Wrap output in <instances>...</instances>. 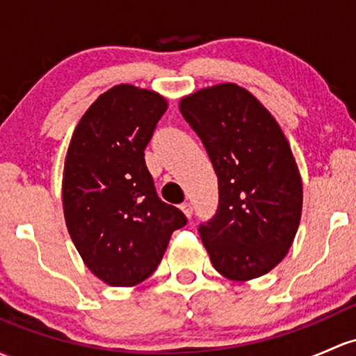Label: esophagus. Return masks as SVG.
Returning <instances> with one entry per match:
<instances>
[{"mask_svg":"<svg viewBox=\"0 0 356 356\" xmlns=\"http://www.w3.org/2000/svg\"><path fill=\"white\" fill-rule=\"evenodd\" d=\"M181 209H182V213L186 215V218H191V216H193V207H191L189 203H182Z\"/></svg>","mask_w":356,"mask_h":356,"instance_id":"34e87169","label":"esophagus"}]
</instances>
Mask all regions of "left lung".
Masks as SVG:
<instances>
[{
	"label": "left lung",
	"instance_id": "left-lung-1",
	"mask_svg": "<svg viewBox=\"0 0 356 356\" xmlns=\"http://www.w3.org/2000/svg\"><path fill=\"white\" fill-rule=\"evenodd\" d=\"M179 109L218 177L215 218L200 225L220 275L247 282L278 266L302 216V177L282 128L249 90L218 83L184 95Z\"/></svg>",
	"mask_w": 356,
	"mask_h": 356
}]
</instances>
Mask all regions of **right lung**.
Listing matches in <instances>:
<instances>
[{"label":"right lung","instance_id":"1","mask_svg":"<svg viewBox=\"0 0 356 356\" xmlns=\"http://www.w3.org/2000/svg\"><path fill=\"white\" fill-rule=\"evenodd\" d=\"M167 99L155 90L115 85L97 97L71 136L63 170L70 237L93 275L134 286L162 261L181 209L159 200L145 148Z\"/></svg>","mask_w":356,"mask_h":356}]
</instances>
